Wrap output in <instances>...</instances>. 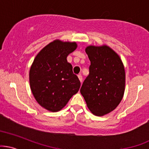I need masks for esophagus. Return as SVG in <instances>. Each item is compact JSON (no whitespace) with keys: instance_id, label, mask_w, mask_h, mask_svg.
<instances>
[{"instance_id":"obj_1","label":"esophagus","mask_w":149,"mask_h":149,"mask_svg":"<svg viewBox=\"0 0 149 149\" xmlns=\"http://www.w3.org/2000/svg\"><path fill=\"white\" fill-rule=\"evenodd\" d=\"M78 78H79V80H80V81H81V83H82L83 82V77H82V76H81V74L78 75Z\"/></svg>"}]
</instances>
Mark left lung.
Returning a JSON list of instances; mask_svg holds the SVG:
<instances>
[{"label": "left lung", "mask_w": 149, "mask_h": 149, "mask_svg": "<svg viewBox=\"0 0 149 149\" xmlns=\"http://www.w3.org/2000/svg\"><path fill=\"white\" fill-rule=\"evenodd\" d=\"M86 52L91 66L80 91L90 111L96 116H103L113 111L122 100L125 67L120 56L107 45L88 46Z\"/></svg>", "instance_id": "8db88e82"}]
</instances>
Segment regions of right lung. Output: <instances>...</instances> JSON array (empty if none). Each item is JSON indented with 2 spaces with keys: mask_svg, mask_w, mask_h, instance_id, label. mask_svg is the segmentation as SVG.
I'll return each instance as SVG.
<instances>
[{
  "mask_svg": "<svg viewBox=\"0 0 149 149\" xmlns=\"http://www.w3.org/2000/svg\"><path fill=\"white\" fill-rule=\"evenodd\" d=\"M76 42L56 40L37 54L29 70L31 91L37 102L50 112H58L66 105L81 87L67 56Z\"/></svg>",
  "mask_w": 149,
  "mask_h": 149,
  "instance_id": "add662e5",
  "label": "right lung"
}]
</instances>
